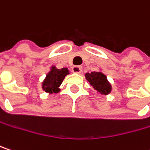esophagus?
<instances>
[{
	"mask_svg": "<svg viewBox=\"0 0 150 150\" xmlns=\"http://www.w3.org/2000/svg\"><path fill=\"white\" fill-rule=\"evenodd\" d=\"M72 71L74 73H76V74H80L82 71V67L81 66H74L72 68Z\"/></svg>",
	"mask_w": 150,
	"mask_h": 150,
	"instance_id": "esophagus-1",
	"label": "esophagus"
}]
</instances>
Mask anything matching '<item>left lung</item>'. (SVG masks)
I'll use <instances>...</instances> for the list:
<instances>
[{
  "mask_svg": "<svg viewBox=\"0 0 150 150\" xmlns=\"http://www.w3.org/2000/svg\"><path fill=\"white\" fill-rule=\"evenodd\" d=\"M85 77L89 84L102 95H107L112 92V85L108 81L106 75L101 71H93L91 73H86Z\"/></svg>",
  "mask_w": 150,
  "mask_h": 150,
  "instance_id": "left-lung-1",
  "label": "left lung"
}]
</instances>
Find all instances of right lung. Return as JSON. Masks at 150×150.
I'll use <instances>...</instances> for the list:
<instances>
[{
	"instance_id": "add662e5",
	"label": "right lung",
	"mask_w": 150,
	"mask_h": 150,
	"mask_svg": "<svg viewBox=\"0 0 150 150\" xmlns=\"http://www.w3.org/2000/svg\"><path fill=\"white\" fill-rule=\"evenodd\" d=\"M69 74L67 68L57 69L56 66H51L46 77L42 82V88L48 93H57L60 92V86L66 75Z\"/></svg>"
}]
</instances>
